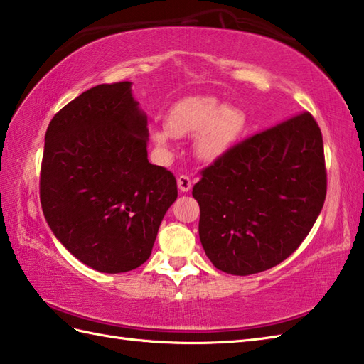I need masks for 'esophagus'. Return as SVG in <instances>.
Masks as SVG:
<instances>
[{
  "label": "esophagus",
  "instance_id": "34e87169",
  "mask_svg": "<svg viewBox=\"0 0 364 364\" xmlns=\"http://www.w3.org/2000/svg\"><path fill=\"white\" fill-rule=\"evenodd\" d=\"M176 181H178V189L181 192H188L192 188V181L188 175H180Z\"/></svg>",
  "mask_w": 364,
  "mask_h": 364
}]
</instances>
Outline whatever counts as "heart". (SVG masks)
<instances>
[{
  "label": "heart",
  "mask_w": 364,
  "mask_h": 364,
  "mask_svg": "<svg viewBox=\"0 0 364 364\" xmlns=\"http://www.w3.org/2000/svg\"><path fill=\"white\" fill-rule=\"evenodd\" d=\"M244 125V114L236 107L222 106L210 97H192L178 102L168 112L167 125L153 129L151 137L161 149H167L172 137L196 134L197 156L213 161L237 141Z\"/></svg>",
  "instance_id": "obj_1"
}]
</instances>
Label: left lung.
<instances>
[{
	"label": "left lung",
	"mask_w": 364,
	"mask_h": 364,
	"mask_svg": "<svg viewBox=\"0 0 364 364\" xmlns=\"http://www.w3.org/2000/svg\"><path fill=\"white\" fill-rule=\"evenodd\" d=\"M198 235L222 272L252 275L292 255L327 196L322 133L310 112L253 134L200 172Z\"/></svg>",
	"instance_id": "1"
}]
</instances>
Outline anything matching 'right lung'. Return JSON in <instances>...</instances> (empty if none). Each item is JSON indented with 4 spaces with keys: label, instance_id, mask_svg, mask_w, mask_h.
Returning a JSON list of instances; mask_svg holds the SVG:
<instances>
[{
    "label": "right lung",
    "instance_id": "obj_1",
    "mask_svg": "<svg viewBox=\"0 0 364 364\" xmlns=\"http://www.w3.org/2000/svg\"><path fill=\"white\" fill-rule=\"evenodd\" d=\"M146 137L128 81L82 92L46 129L43 215L60 244L98 272L144 264L178 197L173 173L146 159Z\"/></svg>",
    "mask_w": 364,
    "mask_h": 364
}]
</instances>
